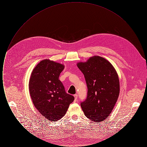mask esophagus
Masks as SVG:
<instances>
[{"instance_id":"esophagus-1","label":"esophagus","mask_w":147,"mask_h":147,"mask_svg":"<svg viewBox=\"0 0 147 147\" xmlns=\"http://www.w3.org/2000/svg\"><path fill=\"white\" fill-rule=\"evenodd\" d=\"M74 98H75V101H76L77 99H78V95L77 94H75V95H74Z\"/></svg>"}]
</instances>
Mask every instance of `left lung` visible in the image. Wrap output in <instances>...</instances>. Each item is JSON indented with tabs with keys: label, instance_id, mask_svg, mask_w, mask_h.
Here are the masks:
<instances>
[{
	"label": "left lung",
	"instance_id": "obj_1",
	"mask_svg": "<svg viewBox=\"0 0 147 147\" xmlns=\"http://www.w3.org/2000/svg\"><path fill=\"white\" fill-rule=\"evenodd\" d=\"M88 88L86 98L80 102L85 115L100 122L111 113L119 98V82L116 71L105 58L94 56L77 64Z\"/></svg>",
	"mask_w": 147,
	"mask_h": 147
}]
</instances>
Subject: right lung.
Masks as SVG:
<instances>
[{"instance_id":"add662e5","label":"right lung","mask_w":147,"mask_h":147,"mask_svg":"<svg viewBox=\"0 0 147 147\" xmlns=\"http://www.w3.org/2000/svg\"><path fill=\"white\" fill-rule=\"evenodd\" d=\"M64 68L62 64L43 60L35 67L29 81L30 94L35 107L51 121L64 116L74 100L59 80Z\"/></svg>"}]
</instances>
